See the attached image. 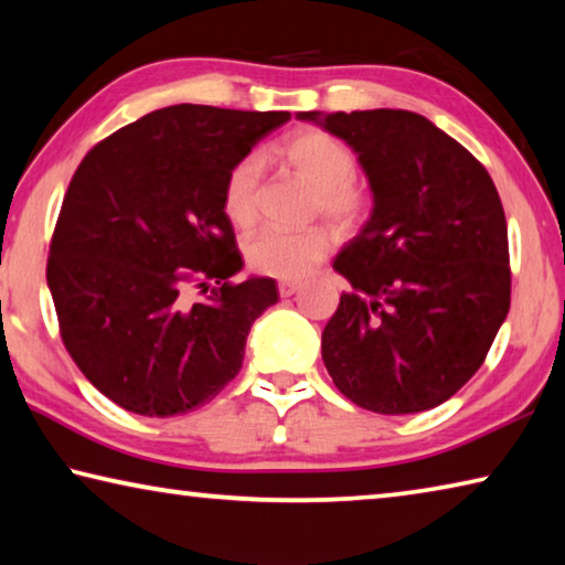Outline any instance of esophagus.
I'll return each mask as SVG.
<instances>
[{"label": "esophagus", "instance_id": "1", "mask_svg": "<svg viewBox=\"0 0 565 565\" xmlns=\"http://www.w3.org/2000/svg\"><path fill=\"white\" fill-rule=\"evenodd\" d=\"M299 289H301L299 281H281V284H279V294H281V296H294Z\"/></svg>", "mask_w": 565, "mask_h": 565}]
</instances>
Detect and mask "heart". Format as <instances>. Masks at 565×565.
I'll return each instance as SVG.
<instances>
[{
  "instance_id": "1",
  "label": "heart",
  "mask_w": 565,
  "mask_h": 565,
  "mask_svg": "<svg viewBox=\"0 0 565 565\" xmlns=\"http://www.w3.org/2000/svg\"><path fill=\"white\" fill-rule=\"evenodd\" d=\"M279 157L296 177L313 189L311 216L329 218L341 232H353L369 216L371 199L356 177V159L351 151L321 129H301L279 147ZM264 167L248 154L228 169L222 189V209L228 224L248 232L259 222ZM331 234L323 226L301 232H262L246 244V262L256 274L274 279H301L327 259Z\"/></svg>"
}]
</instances>
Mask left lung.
Here are the masks:
<instances>
[{"label":"left lung","instance_id":"left-lung-1","mask_svg":"<svg viewBox=\"0 0 565 565\" xmlns=\"http://www.w3.org/2000/svg\"><path fill=\"white\" fill-rule=\"evenodd\" d=\"M356 151L374 209L333 269L353 291L321 333L343 396L374 414L451 398L489 353L511 306L509 228L471 151L404 109L299 111Z\"/></svg>","mask_w":565,"mask_h":565}]
</instances>
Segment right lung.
I'll return each instance as SVG.
<instances>
[{
  "label": "right lung",
  "instance_id": "right-lung-1",
  "mask_svg": "<svg viewBox=\"0 0 565 565\" xmlns=\"http://www.w3.org/2000/svg\"><path fill=\"white\" fill-rule=\"evenodd\" d=\"M289 119L177 104L114 131L74 171L46 284L66 351L117 406L189 414L238 374L252 323L279 289L266 276L228 281L244 259L222 189L228 169ZM191 282L202 300L190 301Z\"/></svg>",
  "mask_w": 565,
  "mask_h": 565
}]
</instances>
